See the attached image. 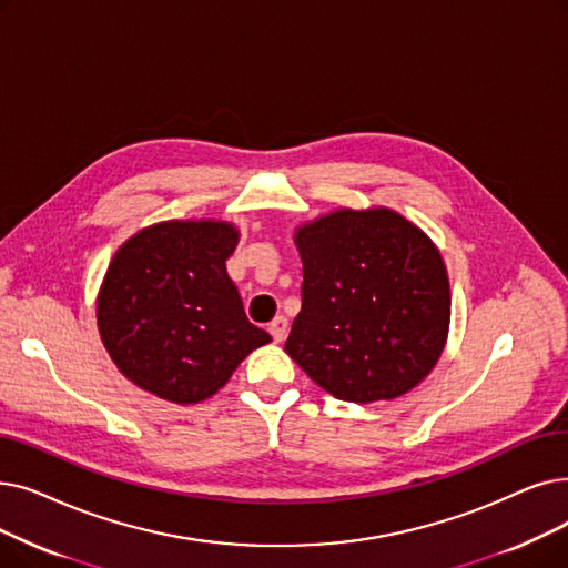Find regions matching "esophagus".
I'll list each match as a JSON object with an SVG mask.
<instances>
[{"label":"esophagus","instance_id":"34e87169","mask_svg":"<svg viewBox=\"0 0 568 568\" xmlns=\"http://www.w3.org/2000/svg\"><path fill=\"white\" fill-rule=\"evenodd\" d=\"M287 329H290V323H287V317H285V315H276V317L271 320V323H268V334L274 336V341H276V343L285 341Z\"/></svg>","mask_w":568,"mask_h":568}]
</instances>
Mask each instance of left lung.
<instances>
[{"mask_svg":"<svg viewBox=\"0 0 568 568\" xmlns=\"http://www.w3.org/2000/svg\"><path fill=\"white\" fill-rule=\"evenodd\" d=\"M302 311L285 353L336 399H397L438 362L450 285L425 232L389 209L334 211L297 230Z\"/></svg>","mask_w":568,"mask_h":568,"instance_id":"8db88e82","label":"left lung"}]
</instances>
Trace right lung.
<instances>
[{
    "label": "right lung",
    "mask_w": 568,
    "mask_h": 568,
    "mask_svg": "<svg viewBox=\"0 0 568 568\" xmlns=\"http://www.w3.org/2000/svg\"><path fill=\"white\" fill-rule=\"evenodd\" d=\"M239 232L227 223H160L115 253L97 323L115 366L141 389L196 404L223 387L271 336L245 317L225 262Z\"/></svg>",
    "instance_id": "1"
}]
</instances>
